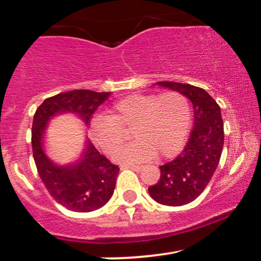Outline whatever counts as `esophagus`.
<instances>
[{"instance_id":"esophagus-1","label":"esophagus","mask_w":261,"mask_h":261,"mask_svg":"<svg viewBox=\"0 0 261 261\" xmlns=\"http://www.w3.org/2000/svg\"><path fill=\"white\" fill-rule=\"evenodd\" d=\"M121 169H126V168H130V169H134L136 170V172H140L141 169L143 168L142 166H136V164H130V163H125V164H121Z\"/></svg>"}]
</instances>
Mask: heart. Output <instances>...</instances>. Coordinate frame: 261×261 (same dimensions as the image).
Wrapping results in <instances>:
<instances>
[{
	"mask_svg": "<svg viewBox=\"0 0 261 261\" xmlns=\"http://www.w3.org/2000/svg\"><path fill=\"white\" fill-rule=\"evenodd\" d=\"M191 109L187 97L179 92L162 94H131L116 101L109 115H98L91 122L93 142L108 154L124 145V130L133 128L134 143L115 155L120 162H145L172 157L188 139Z\"/></svg>",
	"mask_w": 261,
	"mask_h": 261,
	"instance_id": "b5f03b06",
	"label": "heart"
}]
</instances>
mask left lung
Segmentation results:
<instances>
[{"instance_id": "1", "label": "left lung", "mask_w": 261, "mask_h": 261, "mask_svg": "<svg viewBox=\"0 0 261 261\" xmlns=\"http://www.w3.org/2000/svg\"><path fill=\"white\" fill-rule=\"evenodd\" d=\"M155 85L181 93L191 101L194 128L180 155L160 167L161 179L148 193L162 205H187L205 190L220 162L224 142L221 108L199 87L178 82Z\"/></svg>"}]
</instances>
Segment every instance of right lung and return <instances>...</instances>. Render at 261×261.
Returning a JSON list of instances; mask_svg holds the SVG:
<instances>
[{
	"label": "right lung",
	"instance_id": "1",
	"mask_svg": "<svg viewBox=\"0 0 261 261\" xmlns=\"http://www.w3.org/2000/svg\"><path fill=\"white\" fill-rule=\"evenodd\" d=\"M109 95V92L87 89L60 93L45 99L34 114L32 147L39 176L54 200L71 211L91 212L103 207L113 196L119 167L100 154L89 140L76 162L55 163L45 151V130L50 120L61 114H72L88 125L93 113Z\"/></svg>",
	"mask_w": 261,
	"mask_h": 261
}]
</instances>
